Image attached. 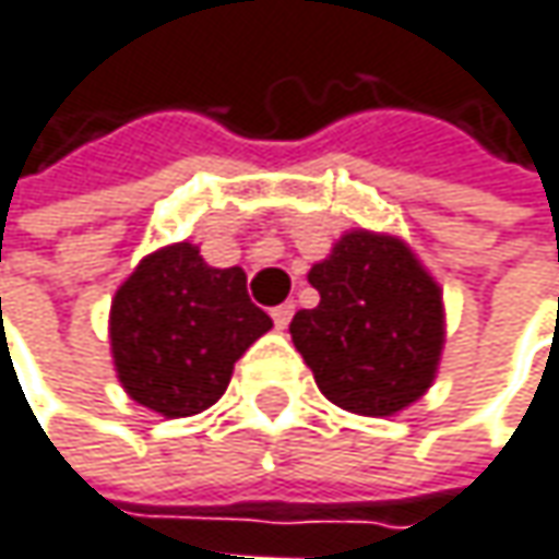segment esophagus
Instances as JSON below:
<instances>
[{"mask_svg":"<svg viewBox=\"0 0 559 559\" xmlns=\"http://www.w3.org/2000/svg\"><path fill=\"white\" fill-rule=\"evenodd\" d=\"M272 320H275L278 330H287V323L294 320V304H290V300H287V304H278V307L272 310Z\"/></svg>","mask_w":559,"mask_h":559,"instance_id":"obj_1","label":"esophagus"}]
</instances>
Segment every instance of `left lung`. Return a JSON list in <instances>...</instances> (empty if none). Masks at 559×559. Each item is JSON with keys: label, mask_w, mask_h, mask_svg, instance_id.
<instances>
[{"label": "left lung", "mask_w": 559, "mask_h": 559, "mask_svg": "<svg viewBox=\"0 0 559 559\" xmlns=\"http://www.w3.org/2000/svg\"><path fill=\"white\" fill-rule=\"evenodd\" d=\"M307 278L320 304L290 320V338L323 396L358 416H393L416 403L438 371L444 307L413 249L352 229Z\"/></svg>", "instance_id": "left-lung-1"}]
</instances>
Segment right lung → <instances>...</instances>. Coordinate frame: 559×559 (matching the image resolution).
<instances>
[{
    "instance_id": "add662e5",
    "label": "right lung",
    "mask_w": 559,
    "mask_h": 559,
    "mask_svg": "<svg viewBox=\"0 0 559 559\" xmlns=\"http://www.w3.org/2000/svg\"><path fill=\"white\" fill-rule=\"evenodd\" d=\"M272 330L249 300L242 269H211L198 246L146 255L111 300V355L140 406L166 419L194 416L227 390L233 365Z\"/></svg>"
}]
</instances>
